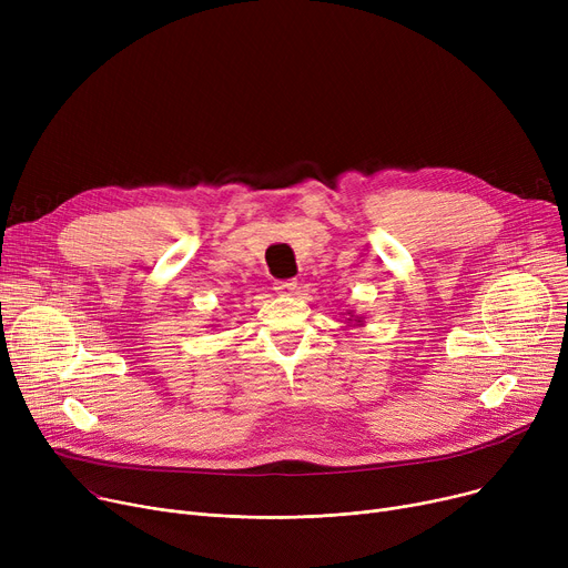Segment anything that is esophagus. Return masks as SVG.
I'll use <instances>...</instances> for the list:
<instances>
[{
	"mask_svg": "<svg viewBox=\"0 0 568 568\" xmlns=\"http://www.w3.org/2000/svg\"><path fill=\"white\" fill-rule=\"evenodd\" d=\"M274 290L278 294H292L296 290V281H276L274 283Z\"/></svg>",
	"mask_w": 568,
	"mask_h": 568,
	"instance_id": "34e87169",
	"label": "esophagus"
}]
</instances>
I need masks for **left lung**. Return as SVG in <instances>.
Here are the masks:
<instances>
[{
    "instance_id": "left-lung-1",
    "label": "left lung",
    "mask_w": 568,
    "mask_h": 568,
    "mask_svg": "<svg viewBox=\"0 0 568 568\" xmlns=\"http://www.w3.org/2000/svg\"><path fill=\"white\" fill-rule=\"evenodd\" d=\"M352 317H354V315H352V313H349V320H352ZM354 322H362V317H356V320H354Z\"/></svg>"
}]
</instances>
